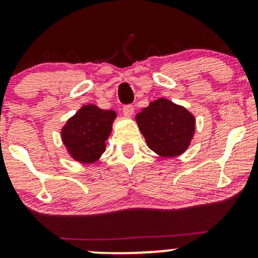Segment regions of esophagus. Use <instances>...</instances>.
Wrapping results in <instances>:
<instances>
[{"label": "esophagus", "mask_w": 258, "mask_h": 258, "mask_svg": "<svg viewBox=\"0 0 258 258\" xmlns=\"http://www.w3.org/2000/svg\"><path fill=\"white\" fill-rule=\"evenodd\" d=\"M122 112L126 117H131L133 112H135V108L132 105H125L122 109Z\"/></svg>", "instance_id": "esophagus-1"}]
</instances>
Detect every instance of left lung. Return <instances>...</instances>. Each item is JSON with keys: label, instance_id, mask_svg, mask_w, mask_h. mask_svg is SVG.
Returning <instances> with one entry per match:
<instances>
[{"label": "left lung", "instance_id": "8db88e82", "mask_svg": "<svg viewBox=\"0 0 258 258\" xmlns=\"http://www.w3.org/2000/svg\"><path fill=\"white\" fill-rule=\"evenodd\" d=\"M136 122L147 146L165 159L182 155L194 138V115L166 98L150 102L136 115Z\"/></svg>", "mask_w": 258, "mask_h": 258}]
</instances>
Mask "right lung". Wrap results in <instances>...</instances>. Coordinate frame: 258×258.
<instances>
[{
    "label": "right lung",
    "mask_w": 258,
    "mask_h": 258,
    "mask_svg": "<svg viewBox=\"0 0 258 258\" xmlns=\"http://www.w3.org/2000/svg\"><path fill=\"white\" fill-rule=\"evenodd\" d=\"M115 119L114 110H104L94 104L82 105L61 127V142L68 154L81 164L98 161L105 152V142Z\"/></svg>",
    "instance_id": "add662e5"
}]
</instances>
